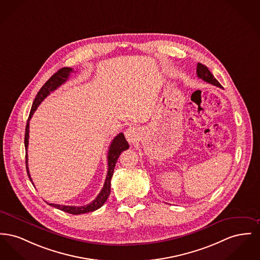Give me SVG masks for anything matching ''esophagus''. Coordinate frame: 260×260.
I'll use <instances>...</instances> for the list:
<instances>
[{
  "label": "esophagus",
  "mask_w": 260,
  "mask_h": 260,
  "mask_svg": "<svg viewBox=\"0 0 260 260\" xmlns=\"http://www.w3.org/2000/svg\"><path fill=\"white\" fill-rule=\"evenodd\" d=\"M124 136L126 140L129 142V143H135L138 138V129L135 126H129L125 133H124Z\"/></svg>",
  "instance_id": "1"
}]
</instances>
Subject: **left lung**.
I'll list each match as a JSON object with an SVG mask.
<instances>
[{"label":"left lung","mask_w":260,"mask_h":260,"mask_svg":"<svg viewBox=\"0 0 260 260\" xmlns=\"http://www.w3.org/2000/svg\"><path fill=\"white\" fill-rule=\"evenodd\" d=\"M197 74H198V77L201 79H203L204 81L210 83V84H213L215 86H218V87H222L221 84L218 82V80L213 77V75L210 73V71L208 70V68L202 63L199 62L198 63V67H197Z\"/></svg>","instance_id":"1"}]
</instances>
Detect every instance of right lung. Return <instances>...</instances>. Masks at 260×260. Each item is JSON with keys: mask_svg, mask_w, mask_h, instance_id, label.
<instances>
[{"mask_svg": "<svg viewBox=\"0 0 260 260\" xmlns=\"http://www.w3.org/2000/svg\"><path fill=\"white\" fill-rule=\"evenodd\" d=\"M74 70L72 68H61L56 74H54L52 77H50L45 84L41 87V89L38 91L32 107H31L30 114L27 120L26 123V127H25V136H24V146H25V163H26V171H27V175L29 177V180H31L30 174H29V170H28V156H27V146H28V138H29V121H30L31 117L33 116L35 110L37 107L41 104V102L46 98L47 96L51 93V92L56 90L58 87H60L62 83H64L71 75V73H73ZM128 143L126 141V139L124 138L123 134L121 133L119 134L116 138H114L110 144L109 150H108V174L105 180L104 185L100 191V193L96 197V199H94L89 204L83 205V206H70V205H60V204H54V203H48L50 206H53L55 208H58L63 212L67 213L74 214V215H78V214L87 213V212H92L95 211L97 209H99L107 200L110 192H111V179L113 177V173H114V169L116 166V163L118 161L119 156L121 155V153L124 150H126L128 148Z\"/></svg>", "mask_w": 260, "mask_h": 260, "instance_id": "add662e5", "label": "right lung"}]
</instances>
